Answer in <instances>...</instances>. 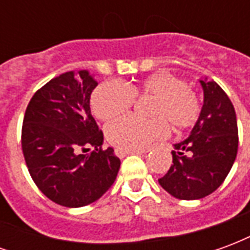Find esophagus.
<instances>
[{
	"label": "esophagus",
	"mask_w": 250,
	"mask_h": 250,
	"mask_svg": "<svg viewBox=\"0 0 250 250\" xmlns=\"http://www.w3.org/2000/svg\"><path fill=\"white\" fill-rule=\"evenodd\" d=\"M147 151H139V150H136V151H128V150H122V148H115V154L118 155V157L123 158L127 157V155H130V154H146Z\"/></svg>",
	"instance_id": "obj_1"
}]
</instances>
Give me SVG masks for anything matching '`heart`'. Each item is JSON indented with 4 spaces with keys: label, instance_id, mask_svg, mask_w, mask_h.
<instances>
[{
    "label": "heart",
    "instance_id": "b5f03b06",
    "mask_svg": "<svg viewBox=\"0 0 250 250\" xmlns=\"http://www.w3.org/2000/svg\"><path fill=\"white\" fill-rule=\"evenodd\" d=\"M138 98H151L147 108L151 119L128 115L105 125L107 141L122 150H143L166 135V123L173 130H185L195 125L201 114L195 92L168 72L154 73L127 88L118 83H103L93 91L91 107L99 119L109 120L125 112Z\"/></svg>",
    "mask_w": 250,
    "mask_h": 250
}]
</instances>
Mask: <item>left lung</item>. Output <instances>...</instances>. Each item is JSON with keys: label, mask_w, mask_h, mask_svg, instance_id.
I'll return each mask as SVG.
<instances>
[{"label": "left lung", "mask_w": 250, "mask_h": 250, "mask_svg": "<svg viewBox=\"0 0 250 250\" xmlns=\"http://www.w3.org/2000/svg\"><path fill=\"white\" fill-rule=\"evenodd\" d=\"M204 104L188 139L175 143L173 165L158 179L178 199L204 198L220 188L236 161L238 128L234 107L213 80L199 79Z\"/></svg>", "instance_id": "1"}]
</instances>
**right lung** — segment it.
Segmentation results:
<instances>
[{
    "mask_svg": "<svg viewBox=\"0 0 250 250\" xmlns=\"http://www.w3.org/2000/svg\"><path fill=\"white\" fill-rule=\"evenodd\" d=\"M96 85L88 71L65 72L41 87L25 111L21 145L30 177L45 197L65 208L98 201L120 168L114 148H102L103 132L91 114ZM89 146L95 150L82 154Z\"/></svg>",
    "mask_w": 250,
    "mask_h": 250,
    "instance_id": "right-lung-1",
    "label": "right lung"
}]
</instances>
